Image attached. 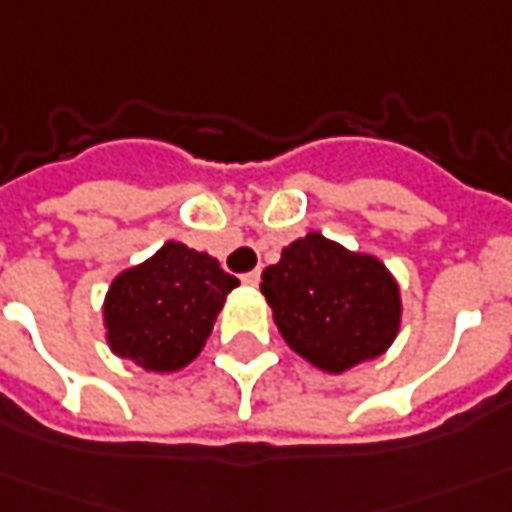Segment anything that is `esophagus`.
I'll list each match as a JSON object with an SVG mask.
<instances>
[{"instance_id":"esophagus-1","label":"esophagus","mask_w":512,"mask_h":512,"mask_svg":"<svg viewBox=\"0 0 512 512\" xmlns=\"http://www.w3.org/2000/svg\"><path fill=\"white\" fill-rule=\"evenodd\" d=\"M259 281H262V273H259V270H250V273L242 276V284H245V287H259Z\"/></svg>"}]
</instances>
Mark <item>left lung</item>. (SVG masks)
<instances>
[{
  "mask_svg": "<svg viewBox=\"0 0 512 512\" xmlns=\"http://www.w3.org/2000/svg\"><path fill=\"white\" fill-rule=\"evenodd\" d=\"M262 295L287 345L326 373L382 357L401 326L393 273L317 231L281 250L262 273Z\"/></svg>",
  "mask_w": 512,
  "mask_h": 512,
  "instance_id": "1",
  "label": "left lung"
}]
</instances>
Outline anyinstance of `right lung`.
Masks as SVG:
<instances>
[{"mask_svg":"<svg viewBox=\"0 0 512 512\" xmlns=\"http://www.w3.org/2000/svg\"><path fill=\"white\" fill-rule=\"evenodd\" d=\"M239 287L209 253L167 242L111 281L102 320L116 357L175 373L203 351L228 292Z\"/></svg>","mask_w":512,"mask_h":512,"instance_id":"right-lung-1","label":"right lung"}]
</instances>
